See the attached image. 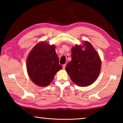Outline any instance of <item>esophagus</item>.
<instances>
[{
  "label": "esophagus",
  "instance_id": "obj_1",
  "mask_svg": "<svg viewBox=\"0 0 123 123\" xmlns=\"http://www.w3.org/2000/svg\"><path fill=\"white\" fill-rule=\"evenodd\" d=\"M62 67H63V69H65L66 64H63V65H62Z\"/></svg>",
  "mask_w": 123,
  "mask_h": 123
}]
</instances>
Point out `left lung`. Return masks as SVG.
<instances>
[{
  "label": "left lung",
  "instance_id": "obj_1",
  "mask_svg": "<svg viewBox=\"0 0 123 123\" xmlns=\"http://www.w3.org/2000/svg\"><path fill=\"white\" fill-rule=\"evenodd\" d=\"M72 60L66 70L74 84L80 87L91 85L98 77L101 61L96 50L90 42L84 41L82 45L72 48Z\"/></svg>",
  "mask_w": 123,
  "mask_h": 123
}]
</instances>
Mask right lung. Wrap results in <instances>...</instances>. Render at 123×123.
Returning <instances> with one entry per match:
<instances>
[{
	"label": "right lung",
	"mask_w": 123,
	"mask_h": 123,
	"mask_svg": "<svg viewBox=\"0 0 123 123\" xmlns=\"http://www.w3.org/2000/svg\"><path fill=\"white\" fill-rule=\"evenodd\" d=\"M62 68L55 46L46 42H41L35 45L27 57L29 77L34 84L40 87L49 85L56 73Z\"/></svg>",
	"instance_id": "add662e5"
}]
</instances>
